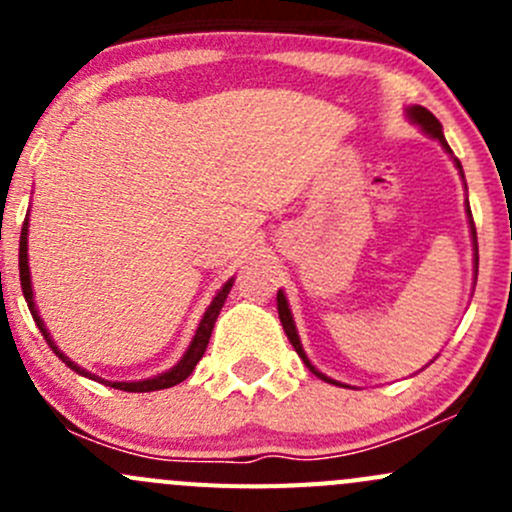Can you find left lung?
Wrapping results in <instances>:
<instances>
[{"label":"left lung","mask_w":512,"mask_h":512,"mask_svg":"<svg viewBox=\"0 0 512 512\" xmlns=\"http://www.w3.org/2000/svg\"><path fill=\"white\" fill-rule=\"evenodd\" d=\"M406 113H409V118L414 123H418V126H421V131L423 133H428V136L431 138H436L438 143H441L443 148H446L448 153H451L453 156V151H451V146H448L446 143V136H443V128H441V123H438V118L433 116L431 111H428V108H423V106H411V108H406ZM453 163H456V168H458V173L463 175V168H461V160L458 158H453ZM466 213H468V223H471V235H473V250H476V272H478V242H476V227H473V215H471V205H468L466 208ZM277 312H280V322H282V327H285V334H287V339L289 342H292V347H294V352L299 354V359L304 361V364H307V369L312 371L314 376H319V379H324V381H329V384H337V386H342L339 384V381H334V379H329V376H324L322 371L317 369V366L312 364V361L307 359V354H304V349H302V342H299V334H297V327H294V319H292V312H289V304H287V297H285V292H277Z\"/></svg>","instance_id":"obj_1"}]
</instances>
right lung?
Returning a JSON list of instances; mask_svg holds the SVG:
<instances>
[{"label":"right lung","mask_w":512,"mask_h":512,"mask_svg":"<svg viewBox=\"0 0 512 512\" xmlns=\"http://www.w3.org/2000/svg\"><path fill=\"white\" fill-rule=\"evenodd\" d=\"M27 235H29V220H24V225H22V237H19V280H22L24 299H27L29 312H32L36 327H39V332L44 334V339H46V344H49V347H51V352L59 356V359L64 361V364L69 366V369H74L76 374H81V376H89V379H94V381H101V384H106V386H113V389L133 391V394H146V391L170 389V386L180 384V381H185L190 374H193L195 364H198V361L203 359L205 349H208L210 334H213V327H215V319H218V314H220V309H223L227 294H230L232 280L225 282L223 289H220V292L213 297V302H210V307L205 309L203 319H200L198 329H195V337H193V342H190L188 352L183 354V359H180L178 364L173 366V369H168V371H163V374L153 376V379H143V381H106V379H98V376H94V374H89V371L81 369L79 364H74V361H71L69 356H66L64 352H59V347H56V344H54V339H51L49 332H46L44 322H41L39 312H36V304H34L32 275H29V255H27L29 245H27Z\"/></svg>","instance_id":"1"}]
</instances>
